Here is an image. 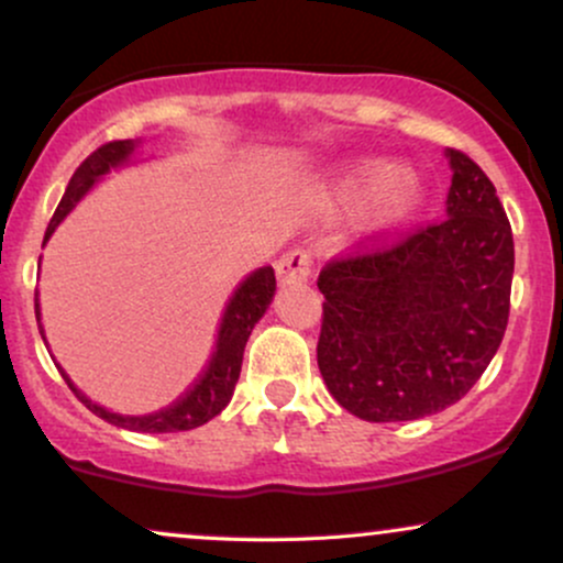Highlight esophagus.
I'll use <instances>...</instances> for the list:
<instances>
[{"instance_id": "esophagus-1", "label": "esophagus", "mask_w": 563, "mask_h": 563, "mask_svg": "<svg viewBox=\"0 0 563 563\" xmlns=\"http://www.w3.org/2000/svg\"><path fill=\"white\" fill-rule=\"evenodd\" d=\"M309 275H312V254H309V251L294 249L286 251V254L277 260V280H280L283 286L307 280Z\"/></svg>"}]
</instances>
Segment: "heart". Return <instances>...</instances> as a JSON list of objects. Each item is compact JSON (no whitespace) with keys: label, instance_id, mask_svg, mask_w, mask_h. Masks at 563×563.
Wrapping results in <instances>:
<instances>
[{"label":"heart","instance_id":"obj_1","mask_svg":"<svg viewBox=\"0 0 563 563\" xmlns=\"http://www.w3.org/2000/svg\"><path fill=\"white\" fill-rule=\"evenodd\" d=\"M349 185H371L367 187L365 211L376 222L402 219L421 200V179L407 166H386L380 161H367L354 172Z\"/></svg>","mask_w":563,"mask_h":563}]
</instances>
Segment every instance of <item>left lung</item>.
Here are the masks:
<instances>
[{
	"instance_id": "1",
	"label": "left lung",
	"mask_w": 563,
	"mask_h": 563,
	"mask_svg": "<svg viewBox=\"0 0 563 563\" xmlns=\"http://www.w3.org/2000/svg\"><path fill=\"white\" fill-rule=\"evenodd\" d=\"M448 217L371 235L320 269L318 365L328 391L371 423L455 405L487 371L510 312L514 232L495 185L448 151Z\"/></svg>"
}]
</instances>
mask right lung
Segmentation results:
<instances>
[{
	"label": "right lung",
	"instance_id": "1",
	"mask_svg": "<svg viewBox=\"0 0 563 563\" xmlns=\"http://www.w3.org/2000/svg\"><path fill=\"white\" fill-rule=\"evenodd\" d=\"M132 153H134L132 140L106 142V145L97 147L95 153H89V156L79 164V169L74 172V177H70L66 196H63L60 203H57L55 214L47 224V232H44V241L53 235L57 224L63 222V217L74 209L76 200H79L108 169L124 164ZM273 294H275L273 267H262L256 269L254 275L245 277L241 288L232 294L228 309H224L222 325H219V335H217V349L214 354H211L206 371L200 373V378L177 399V402L164 407V410L147 412V416H119V412L106 410V407L95 405L92 399L84 397V394L70 384L66 373H63V378H66L70 391H74L97 418H102V421L113 426H121V429L142 431V434H166V431L196 429V426H203L206 421H211V418L219 416L232 399L238 376H241L245 341H249V335L254 331V325L260 322L262 314L267 312L269 301H273ZM36 322H38V299H36ZM42 339H44V331H42Z\"/></svg>",
	"mask_w": 563,
	"mask_h": 563
}]
</instances>
